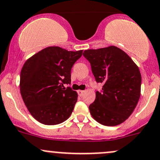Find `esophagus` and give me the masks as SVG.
I'll use <instances>...</instances> for the list:
<instances>
[{
  "label": "esophagus",
  "instance_id": "1",
  "mask_svg": "<svg viewBox=\"0 0 160 160\" xmlns=\"http://www.w3.org/2000/svg\"><path fill=\"white\" fill-rule=\"evenodd\" d=\"M83 93H84V91H83V90H78V91H77V93H78V95L80 96V97H81V96L83 95Z\"/></svg>",
  "mask_w": 160,
  "mask_h": 160
}]
</instances>
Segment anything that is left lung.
Here are the masks:
<instances>
[{
  "mask_svg": "<svg viewBox=\"0 0 160 160\" xmlns=\"http://www.w3.org/2000/svg\"><path fill=\"white\" fill-rule=\"evenodd\" d=\"M83 57L90 62L100 91L89 106L96 121L108 127L119 125L132 113L140 97L141 74L127 53L117 47L87 50Z\"/></svg>",
  "mask_w": 160,
  "mask_h": 160,
  "instance_id": "obj_1",
  "label": "left lung"
}]
</instances>
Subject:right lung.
Instances as JSON below:
<instances>
[{
    "label": "right lung",
    "mask_w": 160,
    "mask_h": 160,
    "mask_svg": "<svg viewBox=\"0 0 160 160\" xmlns=\"http://www.w3.org/2000/svg\"><path fill=\"white\" fill-rule=\"evenodd\" d=\"M83 50L49 47L28 59L21 72L20 90L27 108L45 125H57L70 117L77 93L70 87L71 69Z\"/></svg>",
    "instance_id": "1"
}]
</instances>
